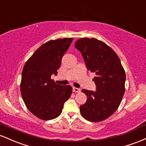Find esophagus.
Segmentation results:
<instances>
[{"mask_svg": "<svg viewBox=\"0 0 146 146\" xmlns=\"http://www.w3.org/2000/svg\"><path fill=\"white\" fill-rule=\"evenodd\" d=\"M73 91L75 92V93H80V88H75V87H73Z\"/></svg>", "mask_w": 146, "mask_h": 146, "instance_id": "1", "label": "esophagus"}]
</instances>
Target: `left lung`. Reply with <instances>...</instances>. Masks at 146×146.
<instances>
[{"label":"left lung","mask_w":146,"mask_h":146,"mask_svg":"<svg viewBox=\"0 0 146 146\" xmlns=\"http://www.w3.org/2000/svg\"><path fill=\"white\" fill-rule=\"evenodd\" d=\"M75 47L81 52L86 66L95 77L93 79L96 90L83 89L87 96L80 106L82 115L93 122L103 121L116 111L125 91V73L115 51L95 38H80Z\"/></svg>","instance_id":"8db88e82"}]
</instances>
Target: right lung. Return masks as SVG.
I'll use <instances>...</instances> for the list:
<instances>
[{
	"label": "right lung",
	"mask_w": 146,
	"mask_h": 146,
	"mask_svg": "<svg viewBox=\"0 0 146 146\" xmlns=\"http://www.w3.org/2000/svg\"><path fill=\"white\" fill-rule=\"evenodd\" d=\"M73 38H63L44 43L25 63L22 72L21 92L28 110L42 120L56 118L72 94L70 85L56 84V75L62 58Z\"/></svg>",
	"instance_id": "1"
}]
</instances>
